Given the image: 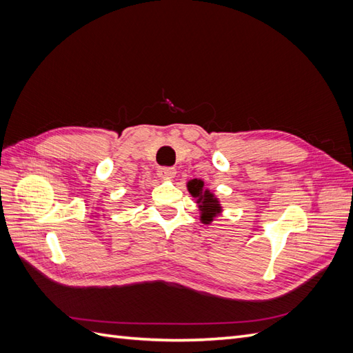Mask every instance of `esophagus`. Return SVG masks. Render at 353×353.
I'll return each mask as SVG.
<instances>
[{"label":"esophagus","instance_id":"esophagus-1","mask_svg":"<svg viewBox=\"0 0 353 353\" xmlns=\"http://www.w3.org/2000/svg\"><path fill=\"white\" fill-rule=\"evenodd\" d=\"M176 174V169L172 166H162L157 169V176L162 178V179H170L174 178Z\"/></svg>","mask_w":353,"mask_h":353}]
</instances>
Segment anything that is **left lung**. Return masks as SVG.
Here are the masks:
<instances>
[{"label":"left lung","mask_w":353,"mask_h":353,"mask_svg":"<svg viewBox=\"0 0 353 353\" xmlns=\"http://www.w3.org/2000/svg\"><path fill=\"white\" fill-rule=\"evenodd\" d=\"M205 183H203L201 179H191L188 183V191L191 193L193 197H197L199 200V208L201 210V221L208 223L210 221H213L216 215H219L221 212V206H219V201L218 199H215L209 190L203 188Z\"/></svg>","instance_id":"8db88e82"}]
</instances>
